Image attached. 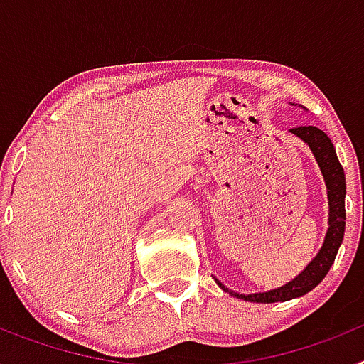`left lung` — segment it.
<instances>
[{
	"mask_svg": "<svg viewBox=\"0 0 364 364\" xmlns=\"http://www.w3.org/2000/svg\"><path fill=\"white\" fill-rule=\"evenodd\" d=\"M290 133H294L295 136H299L302 142L306 144L308 147L314 153L315 160L319 164L321 173L324 176V182H326L328 189V231L326 237H324V242L321 246L319 253L314 257L310 264L299 273L294 281H290L288 284L281 286V288H275V290L262 291V294H235V291L228 290L226 286L218 282L222 290L231 294L233 297L244 299V301L250 302H284L290 301V299L302 297L304 294L311 291L315 286L319 284L326 273L332 268L333 260H336L337 252H339V246L343 242V237H345V220H346V211H345V195H346V182H345V171L341 167L339 159L336 154V147H333L332 140L326 136L324 131H321L319 127H314V125H301V127H295L290 129Z\"/></svg>",
	"mask_w": 364,
	"mask_h": 364,
	"instance_id": "obj_1",
	"label": "left lung"
}]
</instances>
